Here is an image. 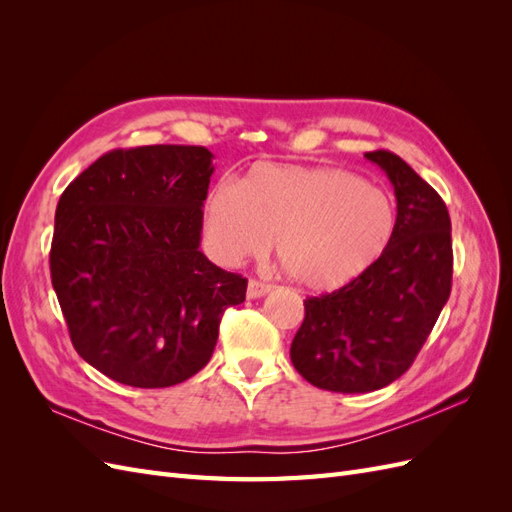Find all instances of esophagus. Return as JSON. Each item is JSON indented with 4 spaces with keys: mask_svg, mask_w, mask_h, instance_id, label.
Listing matches in <instances>:
<instances>
[{
    "mask_svg": "<svg viewBox=\"0 0 512 512\" xmlns=\"http://www.w3.org/2000/svg\"><path fill=\"white\" fill-rule=\"evenodd\" d=\"M271 290V284L260 282V280H250L247 282V299H260Z\"/></svg>",
    "mask_w": 512,
    "mask_h": 512,
    "instance_id": "esophagus-1",
    "label": "esophagus"
}]
</instances>
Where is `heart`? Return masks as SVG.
Listing matches in <instances>:
<instances>
[{
    "label": "heart",
    "instance_id": "1",
    "mask_svg": "<svg viewBox=\"0 0 512 512\" xmlns=\"http://www.w3.org/2000/svg\"><path fill=\"white\" fill-rule=\"evenodd\" d=\"M393 194L342 168L256 164L241 183L220 181L205 200V239L224 265L277 258L301 286L337 290L389 250Z\"/></svg>",
    "mask_w": 512,
    "mask_h": 512
}]
</instances>
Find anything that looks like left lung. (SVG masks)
I'll list each match as a JSON object with an SVG mask.
<instances>
[{"mask_svg": "<svg viewBox=\"0 0 512 512\" xmlns=\"http://www.w3.org/2000/svg\"><path fill=\"white\" fill-rule=\"evenodd\" d=\"M391 179L395 237L350 284L305 299L294 369L324 391L369 393L404 376L451 294V218L440 194L395 153H365Z\"/></svg>", "mask_w": 512, "mask_h": 512, "instance_id": "obj_1", "label": "left lung"}]
</instances>
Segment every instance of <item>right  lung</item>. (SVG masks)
<instances>
[{
  "label": "right lung",
  "mask_w": 512,
  "mask_h": 512,
  "mask_svg": "<svg viewBox=\"0 0 512 512\" xmlns=\"http://www.w3.org/2000/svg\"><path fill=\"white\" fill-rule=\"evenodd\" d=\"M213 153H104L61 194L51 280L74 350L115 382L164 389L203 369L247 280L198 250Z\"/></svg>",
  "instance_id": "right-lung-1"
}]
</instances>
